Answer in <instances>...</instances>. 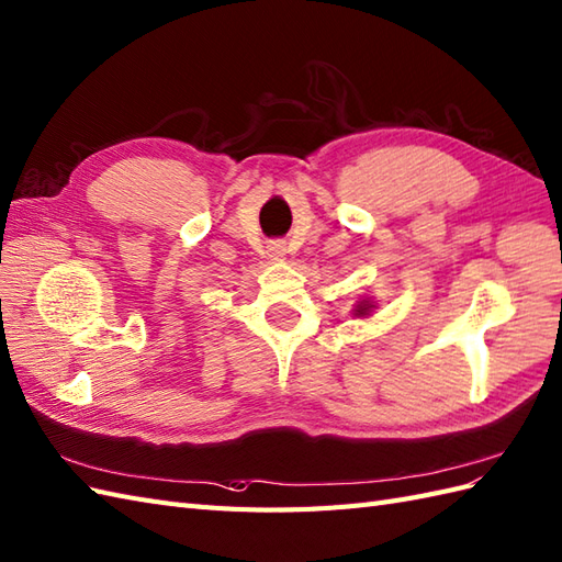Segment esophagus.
<instances>
[{"mask_svg": "<svg viewBox=\"0 0 562 562\" xmlns=\"http://www.w3.org/2000/svg\"><path fill=\"white\" fill-rule=\"evenodd\" d=\"M272 251V256H280V249H278V246H276V249H270Z\"/></svg>", "mask_w": 562, "mask_h": 562, "instance_id": "34e87169", "label": "esophagus"}]
</instances>
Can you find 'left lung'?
<instances>
[{
  "label": "left lung",
  "mask_w": 562,
  "mask_h": 562,
  "mask_svg": "<svg viewBox=\"0 0 562 562\" xmlns=\"http://www.w3.org/2000/svg\"><path fill=\"white\" fill-rule=\"evenodd\" d=\"M373 308V304L369 302V299H363V302H359L357 304V308H355V316H369V311Z\"/></svg>",
  "instance_id": "obj_1"
}]
</instances>
